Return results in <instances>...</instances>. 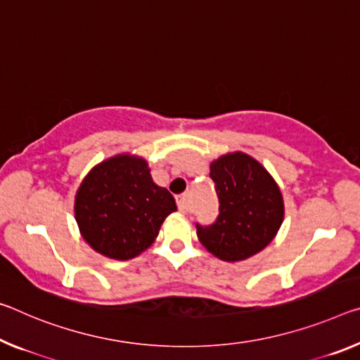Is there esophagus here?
Here are the masks:
<instances>
[{
    "label": "esophagus",
    "mask_w": 360,
    "mask_h": 360,
    "mask_svg": "<svg viewBox=\"0 0 360 360\" xmlns=\"http://www.w3.org/2000/svg\"><path fill=\"white\" fill-rule=\"evenodd\" d=\"M176 203H178V208L182 213H189L191 211V198L187 193H181V195L176 197Z\"/></svg>",
    "instance_id": "esophagus-1"
}]
</instances>
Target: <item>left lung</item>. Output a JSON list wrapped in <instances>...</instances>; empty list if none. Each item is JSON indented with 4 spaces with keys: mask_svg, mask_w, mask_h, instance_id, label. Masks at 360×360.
<instances>
[{
    "mask_svg": "<svg viewBox=\"0 0 360 360\" xmlns=\"http://www.w3.org/2000/svg\"><path fill=\"white\" fill-rule=\"evenodd\" d=\"M210 178L219 198L213 224L197 222V236L222 261H243L269 245L283 221V200L276 181L242 152L211 163Z\"/></svg>",
    "mask_w": 360,
    "mask_h": 360,
    "instance_id": "8db88e82",
    "label": "left lung"
}]
</instances>
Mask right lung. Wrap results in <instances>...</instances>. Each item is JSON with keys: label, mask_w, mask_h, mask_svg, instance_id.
<instances>
[{"label": "right lung", "mask_w": 360, "mask_h": 360, "mask_svg": "<svg viewBox=\"0 0 360 360\" xmlns=\"http://www.w3.org/2000/svg\"><path fill=\"white\" fill-rule=\"evenodd\" d=\"M176 203L150 178L146 160L108 158L89 171L75 198V216L84 240L113 259H131L155 240Z\"/></svg>", "instance_id": "add662e5"}]
</instances>
